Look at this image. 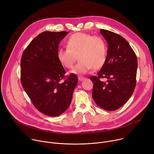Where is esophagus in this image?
<instances>
[{
  "label": "esophagus",
  "instance_id": "1",
  "mask_svg": "<svg viewBox=\"0 0 154 154\" xmlns=\"http://www.w3.org/2000/svg\"><path fill=\"white\" fill-rule=\"evenodd\" d=\"M78 79H79V81L82 82V81L84 80L85 79V78L84 77H83V76H79V77H78Z\"/></svg>",
  "mask_w": 154,
  "mask_h": 154
}]
</instances>
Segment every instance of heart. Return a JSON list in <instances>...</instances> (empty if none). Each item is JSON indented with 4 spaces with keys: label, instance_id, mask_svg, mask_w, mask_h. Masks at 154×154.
I'll list each match as a JSON object with an SVG mask.
<instances>
[{
    "label": "heart",
    "instance_id": "b5f03b06",
    "mask_svg": "<svg viewBox=\"0 0 154 154\" xmlns=\"http://www.w3.org/2000/svg\"><path fill=\"white\" fill-rule=\"evenodd\" d=\"M80 60L71 71L75 74H84L90 71L97 70L105 64L107 57V45L100 36H92L79 32L72 35L66 43V48H60L57 58L67 69H72L75 63Z\"/></svg>",
    "mask_w": 154,
    "mask_h": 154
}]
</instances>
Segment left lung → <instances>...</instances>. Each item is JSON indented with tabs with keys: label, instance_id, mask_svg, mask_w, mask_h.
<instances>
[{
	"label": "left lung",
	"instance_id": "8db88e82",
	"mask_svg": "<svg viewBox=\"0 0 154 154\" xmlns=\"http://www.w3.org/2000/svg\"><path fill=\"white\" fill-rule=\"evenodd\" d=\"M108 43L107 57L93 83L92 97L96 103L107 111H114L124 105L132 95L136 86L138 61L128 42L121 35L100 29ZM105 78L106 82L100 80Z\"/></svg>",
	"mask_w": 154,
	"mask_h": 154
}]
</instances>
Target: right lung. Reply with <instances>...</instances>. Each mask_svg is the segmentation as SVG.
I'll return each instance as SVG.
<instances>
[{"label":"right lung","mask_w":154,"mask_h":154,"mask_svg":"<svg viewBox=\"0 0 154 154\" xmlns=\"http://www.w3.org/2000/svg\"><path fill=\"white\" fill-rule=\"evenodd\" d=\"M68 33L42 32L30 42L21 57L22 86L38 110L49 116L66 110L78 82L75 74L65 76L57 58L59 43Z\"/></svg>","instance_id":"1"}]
</instances>
